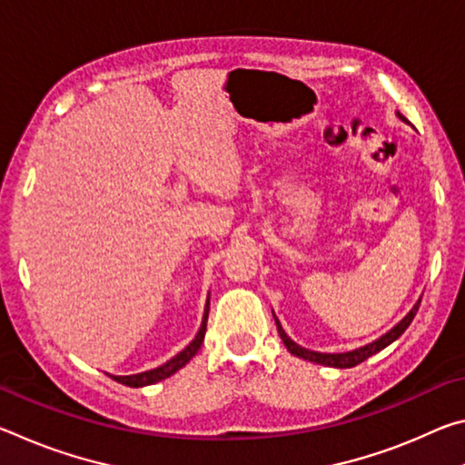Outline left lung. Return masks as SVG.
<instances>
[{"mask_svg": "<svg viewBox=\"0 0 465 465\" xmlns=\"http://www.w3.org/2000/svg\"><path fill=\"white\" fill-rule=\"evenodd\" d=\"M398 116H400V119H402V121H406L402 114H398ZM419 305H420V299H419V303H416L414 308H412L411 312H408V316H406L402 322H400V324L393 326L388 334H383L381 338H377L375 342L367 344V346H361V349H357V351L338 352V355H328V352H316V351L302 349V346L295 344V342L291 341V338L285 334V330H282V326L279 324V320H274V322H277V330H279L281 341L285 342L287 351L291 352V355L302 357V359H305V361H312V363H318V365H328V367H338V369H349V367H355V365H359V363H363L365 359H369L371 355H375V352H380L381 349H385V346L391 344L393 341H396L398 336H402L404 330H406L408 326H411V322L414 320L416 312H419Z\"/></svg>", "mask_w": 465, "mask_h": 465, "instance_id": "obj_1", "label": "left lung"}]
</instances>
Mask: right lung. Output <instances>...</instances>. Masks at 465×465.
<instances>
[{
	"label": "right lung",
	"instance_id": "add662e5",
	"mask_svg": "<svg viewBox=\"0 0 465 465\" xmlns=\"http://www.w3.org/2000/svg\"><path fill=\"white\" fill-rule=\"evenodd\" d=\"M207 318H209V299H207V308H204V316H203V324L199 334L194 336V341L186 346L184 351H180L176 357H172L168 363H163L162 367L152 369V371H143V373H137V375H110L114 381H119L123 385H129V388H143V385H152L155 381H162L170 377L172 373H176L180 367H184L188 361H191L196 351L201 349V344L204 341V332H207Z\"/></svg>",
	"mask_w": 465,
	"mask_h": 465
}]
</instances>
